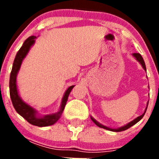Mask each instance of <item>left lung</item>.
<instances>
[{
  "instance_id": "1",
  "label": "left lung",
  "mask_w": 159,
  "mask_h": 159,
  "mask_svg": "<svg viewBox=\"0 0 159 159\" xmlns=\"http://www.w3.org/2000/svg\"><path fill=\"white\" fill-rule=\"evenodd\" d=\"M133 56H134V57H135V58H136V60H137L138 61H139V62L140 64H142V66H143V68H144V70H146L145 62H144V60H143V57H142L141 55H140L139 53H136V52H135V53H133ZM147 108H146L145 112H144V113H143V115H142V116H139V117H138V118H136L135 119H134V120H133V121H131V122H130V123H129L128 124L125 125V126H123V127H119V128H118V129H111V128H109V127H105V126H103V125L100 124V123H98V122H97V121H95V119H93V118H91V119H92V121H93L94 123H95V124H96L97 126H98V127H101V128L106 129V130H111V131H116V132L123 131V130H127V129L130 128V127H132V126H133V125H134V124H135V123H137L139 121V120H141L142 118H143V116H144V115H145L146 111H147Z\"/></svg>"
}]
</instances>
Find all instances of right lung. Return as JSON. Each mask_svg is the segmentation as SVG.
Listing matches in <instances>:
<instances>
[{
	"instance_id": "obj_1",
	"label": "right lung",
	"mask_w": 159,
	"mask_h": 159,
	"mask_svg": "<svg viewBox=\"0 0 159 159\" xmlns=\"http://www.w3.org/2000/svg\"><path fill=\"white\" fill-rule=\"evenodd\" d=\"M36 38V36H32L28 38L27 40L24 42L23 45L21 46V48L16 53L15 60H14L13 65H12V71H11L10 74L9 93H10L12 105L19 115H20L24 119H26L32 125L37 126V127H47V126H51V125L54 124L58 121V119H60V116H61V114H62L63 111L65 107L68 95H69L72 88L75 86H71L67 88L62 99V103H61L60 111L57 114H54V115L45 116L44 117L42 118L37 117L36 115V111L32 107H31L30 106L26 104L24 101H22V99L20 98L19 95H18L17 88H16V75H17L18 71L20 67V65H21L22 60H24L27 53L29 52L31 46L34 43Z\"/></svg>"
}]
</instances>
